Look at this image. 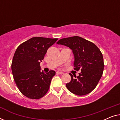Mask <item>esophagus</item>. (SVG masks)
<instances>
[{"instance_id":"1","label":"esophagus","mask_w":120,"mask_h":120,"mask_svg":"<svg viewBox=\"0 0 120 120\" xmlns=\"http://www.w3.org/2000/svg\"><path fill=\"white\" fill-rule=\"evenodd\" d=\"M56 73L57 74H63V72H60V71H57Z\"/></svg>"}]
</instances>
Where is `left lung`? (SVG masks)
I'll return each mask as SVG.
<instances>
[{
	"mask_svg": "<svg viewBox=\"0 0 120 120\" xmlns=\"http://www.w3.org/2000/svg\"><path fill=\"white\" fill-rule=\"evenodd\" d=\"M58 45L69 47L74 56V69L80 70L77 76L69 73L71 81L67 83L68 90L78 96H83L91 92L96 88L102 76L104 60L98 47L82 38L74 37L60 39Z\"/></svg>",
	"mask_w": 120,
	"mask_h": 120,
	"instance_id": "obj_1",
	"label": "left lung"
}]
</instances>
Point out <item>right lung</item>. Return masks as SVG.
<instances>
[{
	"label": "right lung",
	"instance_id": "1",
	"mask_svg": "<svg viewBox=\"0 0 120 120\" xmlns=\"http://www.w3.org/2000/svg\"><path fill=\"white\" fill-rule=\"evenodd\" d=\"M57 40L32 38L21 44L15 52L11 64L14 81L19 91L30 99H40L48 91L56 72L41 71L40 63L48 49Z\"/></svg>",
	"mask_w": 120,
	"mask_h": 120
}]
</instances>
